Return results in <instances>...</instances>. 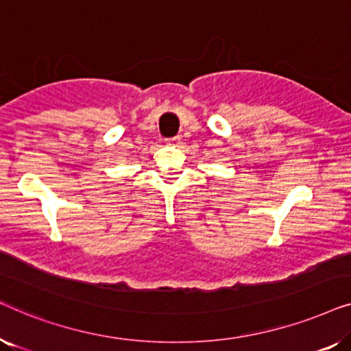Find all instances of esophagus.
Masks as SVG:
<instances>
[{
    "label": "esophagus",
    "instance_id": "1",
    "mask_svg": "<svg viewBox=\"0 0 351 351\" xmlns=\"http://www.w3.org/2000/svg\"><path fill=\"white\" fill-rule=\"evenodd\" d=\"M167 143H169V145H174V147H177L180 143V136H176V137H171V138H167L166 141Z\"/></svg>",
    "mask_w": 351,
    "mask_h": 351
}]
</instances>
